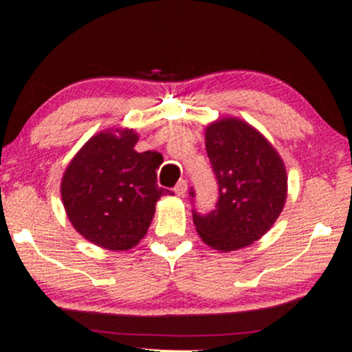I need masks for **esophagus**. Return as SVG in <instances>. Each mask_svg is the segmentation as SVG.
Here are the masks:
<instances>
[{
	"label": "esophagus",
	"instance_id": "1",
	"mask_svg": "<svg viewBox=\"0 0 352 352\" xmlns=\"http://www.w3.org/2000/svg\"><path fill=\"white\" fill-rule=\"evenodd\" d=\"M186 190H188V184H186V180H180L179 184L175 185V188H173L177 197H185Z\"/></svg>",
	"mask_w": 352,
	"mask_h": 352
}]
</instances>
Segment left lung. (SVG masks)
<instances>
[{
	"label": "left lung",
	"instance_id": "1",
	"mask_svg": "<svg viewBox=\"0 0 352 352\" xmlns=\"http://www.w3.org/2000/svg\"><path fill=\"white\" fill-rule=\"evenodd\" d=\"M206 153L219 198L216 209L193 222L204 243L232 252L256 242L273 228L287 197V175L278 151L252 124L222 118L208 124ZM195 198V191H190Z\"/></svg>",
	"mask_w": 352,
	"mask_h": 352
}]
</instances>
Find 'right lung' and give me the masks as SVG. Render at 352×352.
<instances>
[{
  "mask_svg": "<svg viewBox=\"0 0 352 352\" xmlns=\"http://www.w3.org/2000/svg\"><path fill=\"white\" fill-rule=\"evenodd\" d=\"M133 130L97 133L78 151L61 180V199L73 228L107 250H130L148 232L159 188V155L136 153Z\"/></svg>",
  "mask_w": 352,
  "mask_h": 352,
  "instance_id": "1",
  "label": "right lung"
}]
</instances>
